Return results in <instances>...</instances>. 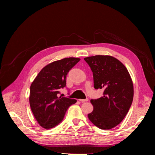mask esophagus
<instances>
[{
	"label": "esophagus",
	"mask_w": 155,
	"mask_h": 155,
	"mask_svg": "<svg viewBox=\"0 0 155 155\" xmlns=\"http://www.w3.org/2000/svg\"><path fill=\"white\" fill-rule=\"evenodd\" d=\"M81 102H85V101H88V98H86V99H79V100Z\"/></svg>",
	"instance_id": "1"
}]
</instances>
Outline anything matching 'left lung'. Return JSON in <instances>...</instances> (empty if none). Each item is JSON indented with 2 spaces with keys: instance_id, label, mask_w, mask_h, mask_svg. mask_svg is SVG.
I'll use <instances>...</instances> for the list:
<instances>
[{
  "instance_id": "obj_1",
  "label": "left lung",
  "mask_w": 155,
  "mask_h": 155,
  "mask_svg": "<svg viewBox=\"0 0 155 155\" xmlns=\"http://www.w3.org/2000/svg\"><path fill=\"white\" fill-rule=\"evenodd\" d=\"M93 74L94 87L104 89L103 96L91 100L94 107L88 117L101 129H111L120 124L132 105L134 89L127 69L110 55L84 58Z\"/></svg>"
}]
</instances>
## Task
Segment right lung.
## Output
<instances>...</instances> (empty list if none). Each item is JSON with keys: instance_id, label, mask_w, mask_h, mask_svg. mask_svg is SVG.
I'll list each match as a JSON object with an SVG mask.
<instances>
[{"instance_id": "1", "label": "right lung", "mask_w": 155, "mask_h": 155, "mask_svg": "<svg viewBox=\"0 0 155 155\" xmlns=\"http://www.w3.org/2000/svg\"><path fill=\"white\" fill-rule=\"evenodd\" d=\"M79 58H68L56 61L42 69L30 86V105L37 122L46 129L61 122L68 108L77 100L58 96L60 88L66 87L68 72Z\"/></svg>"}]
</instances>
